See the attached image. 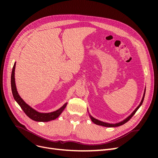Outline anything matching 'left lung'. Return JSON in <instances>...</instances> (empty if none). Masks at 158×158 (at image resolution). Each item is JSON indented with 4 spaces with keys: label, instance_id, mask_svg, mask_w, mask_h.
<instances>
[{
    "label": "left lung",
    "instance_id": "obj_1",
    "mask_svg": "<svg viewBox=\"0 0 158 158\" xmlns=\"http://www.w3.org/2000/svg\"><path fill=\"white\" fill-rule=\"evenodd\" d=\"M145 92H146V90H145ZM144 95H145V92H144V96H143L142 99V101H141V102H140L139 106H138V107L135 110V111H133V113L131 114L130 116L128 117L126 119H125V120L123 121L122 122H120V123H116V124H109V123H103V122H102V121H98V120H97V119H95V118L92 117L91 115H90V118H91V119H92V122L94 123L95 124H96V125H98L103 126V127H118V126L123 125H124V124H125V123H127V121H128L129 120H130V119L132 117V116L134 115V114H135V113L137 111V110L138 109V108H139V107L141 106V105H142V103H143V101H144Z\"/></svg>",
    "mask_w": 158,
    "mask_h": 158
}]
</instances>
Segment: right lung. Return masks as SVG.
Listing matches in <instances>:
<instances>
[{"mask_svg":"<svg viewBox=\"0 0 158 158\" xmlns=\"http://www.w3.org/2000/svg\"><path fill=\"white\" fill-rule=\"evenodd\" d=\"M15 66L16 63H14L12 71V74H11V88H12V95L14 96V99L16 100V102L19 104V106L22 109V110L24 112L26 115L30 117L31 119L35 121H39V122H47L51 120H54V119L58 117L60 113L63 112L64 108L66 107L67 103H66L63 107H61L59 109L56 110V111L51 113H42L37 112L35 110L31 108L30 106H28L26 104L24 101L20 98V95H18V93L17 92L16 87V84H15V78H14V71H15Z\"/></svg>","mask_w":158,"mask_h":158,"instance_id":"obj_1","label":"right lung"}]
</instances>
